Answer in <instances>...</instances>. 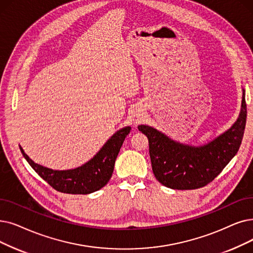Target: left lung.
Instances as JSON below:
<instances>
[{
  "label": "left lung",
  "mask_w": 253,
  "mask_h": 253,
  "mask_svg": "<svg viewBox=\"0 0 253 253\" xmlns=\"http://www.w3.org/2000/svg\"><path fill=\"white\" fill-rule=\"evenodd\" d=\"M247 108L243 90L242 108L232 128L203 147H191L169 139L156 129L139 125L149 139L152 169L162 185L171 189L190 190L211 183L236 155L242 142Z\"/></svg>",
  "instance_id": "left-lung-1"
}]
</instances>
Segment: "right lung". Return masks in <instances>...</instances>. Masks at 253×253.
Here are the masks:
<instances>
[{
	"label": "right lung",
	"mask_w": 253,
	"mask_h": 253,
	"mask_svg": "<svg viewBox=\"0 0 253 253\" xmlns=\"http://www.w3.org/2000/svg\"><path fill=\"white\" fill-rule=\"evenodd\" d=\"M130 130V127L120 129L90 161L69 170H53L39 166L19 149L32 169L53 189L69 194H89L101 189L112 178L116 158Z\"/></svg>",
	"instance_id": "add662e5"
}]
</instances>
